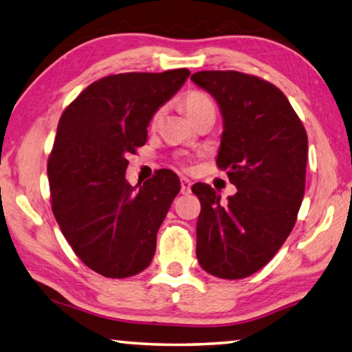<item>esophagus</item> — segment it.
<instances>
[{
	"mask_svg": "<svg viewBox=\"0 0 352 352\" xmlns=\"http://www.w3.org/2000/svg\"><path fill=\"white\" fill-rule=\"evenodd\" d=\"M190 190H192V182H190L187 177H182V179H181V192L184 195H187V193H190Z\"/></svg>",
	"mask_w": 352,
	"mask_h": 352,
	"instance_id": "1",
	"label": "esophagus"
}]
</instances>
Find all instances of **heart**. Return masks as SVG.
<instances>
[{"label": "heart", "mask_w": 352, "mask_h": 352, "mask_svg": "<svg viewBox=\"0 0 352 352\" xmlns=\"http://www.w3.org/2000/svg\"><path fill=\"white\" fill-rule=\"evenodd\" d=\"M184 107H186L187 113L190 117H193L199 111L213 107L212 98L201 91H190L184 97ZM160 114H162V109L156 111V114L153 116V123H156L160 119Z\"/></svg>", "instance_id": "heart-1"}]
</instances>
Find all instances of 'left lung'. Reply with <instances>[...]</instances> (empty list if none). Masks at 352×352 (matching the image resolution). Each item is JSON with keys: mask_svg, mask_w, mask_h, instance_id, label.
<instances>
[{"mask_svg": "<svg viewBox=\"0 0 352 352\" xmlns=\"http://www.w3.org/2000/svg\"><path fill=\"white\" fill-rule=\"evenodd\" d=\"M193 82L218 102L224 131L217 164L238 192L221 204L204 182L196 256L224 280L258 272L292 232L305 196L307 134L287 97L275 85L238 71H199Z\"/></svg>", "mask_w": 352, "mask_h": 352, "instance_id": "1", "label": "left lung"}]
</instances>
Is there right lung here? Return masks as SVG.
<instances>
[{"label":"right lung","instance_id":"obj_1","mask_svg":"<svg viewBox=\"0 0 352 352\" xmlns=\"http://www.w3.org/2000/svg\"><path fill=\"white\" fill-rule=\"evenodd\" d=\"M188 76L182 67L103 77L60 117L47 160L54 217L82 263L107 278L138 275L156 252L179 177L162 168L134 188L126 156L145 145L151 117Z\"/></svg>","mask_w":352,"mask_h":352}]
</instances>
